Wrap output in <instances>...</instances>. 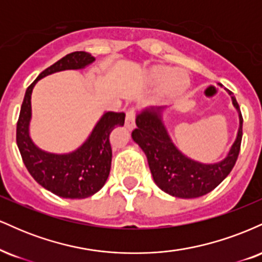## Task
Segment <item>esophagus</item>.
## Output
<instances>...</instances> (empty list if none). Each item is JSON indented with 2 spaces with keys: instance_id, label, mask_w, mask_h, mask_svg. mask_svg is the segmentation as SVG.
<instances>
[{
  "instance_id": "esophagus-1",
  "label": "esophagus",
  "mask_w": 262,
  "mask_h": 262,
  "mask_svg": "<svg viewBox=\"0 0 262 262\" xmlns=\"http://www.w3.org/2000/svg\"><path fill=\"white\" fill-rule=\"evenodd\" d=\"M135 111L129 110L127 112V117H125V127H127L129 130L135 128Z\"/></svg>"
}]
</instances>
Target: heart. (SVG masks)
Listing matches in <instances>:
<instances>
[{"label": "heart", "mask_w": 262, "mask_h": 262, "mask_svg": "<svg viewBox=\"0 0 262 262\" xmlns=\"http://www.w3.org/2000/svg\"><path fill=\"white\" fill-rule=\"evenodd\" d=\"M148 76L150 81L161 85V92L170 98L182 95L189 86V77L185 71L167 65H154L149 70Z\"/></svg>", "instance_id": "1"}]
</instances>
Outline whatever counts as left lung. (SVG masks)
<instances>
[{
    "mask_svg": "<svg viewBox=\"0 0 262 262\" xmlns=\"http://www.w3.org/2000/svg\"><path fill=\"white\" fill-rule=\"evenodd\" d=\"M228 92L233 95V92ZM231 101L239 112V130L227 158L215 164L191 160L173 145L162 122L164 107H150L138 114L137 128L132 138L145 152L152 179L159 188L171 196L197 198L209 193L229 175L239 155L243 138L240 107L234 96H231Z\"/></svg>",
    "mask_w": 262,
    "mask_h": 262,
    "instance_id": "8db88e82",
    "label": "left lung"
}]
</instances>
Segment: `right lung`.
<instances>
[{"instance_id":"obj_1","label":"right lung","mask_w":262,"mask_h":262,"mask_svg":"<svg viewBox=\"0 0 262 262\" xmlns=\"http://www.w3.org/2000/svg\"><path fill=\"white\" fill-rule=\"evenodd\" d=\"M95 61L91 54L74 52L45 69L27 89L17 122V145L27 170L45 189L64 198H86L103 187L111 171L112 148L110 135L124 124V113L106 112L79 149L69 154L43 151L29 137L33 87L48 75L62 70L83 69Z\"/></svg>"}]
</instances>
